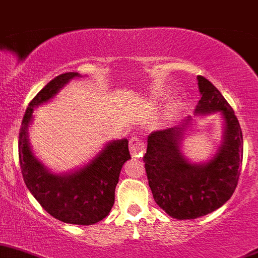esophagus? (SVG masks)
Here are the masks:
<instances>
[{"label":"esophagus","instance_id":"esophagus-1","mask_svg":"<svg viewBox=\"0 0 258 258\" xmlns=\"http://www.w3.org/2000/svg\"><path fill=\"white\" fill-rule=\"evenodd\" d=\"M129 149L133 158L140 159L145 153V144L138 135H134V137H132V139H130Z\"/></svg>","mask_w":258,"mask_h":258}]
</instances>
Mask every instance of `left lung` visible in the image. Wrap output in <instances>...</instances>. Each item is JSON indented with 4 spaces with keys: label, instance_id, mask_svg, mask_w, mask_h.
I'll return each instance as SVG.
<instances>
[{
    "label": "left lung",
    "instance_id": "obj_1",
    "mask_svg": "<svg viewBox=\"0 0 258 258\" xmlns=\"http://www.w3.org/2000/svg\"><path fill=\"white\" fill-rule=\"evenodd\" d=\"M198 86L201 99L194 111L196 118L221 114L224 135L217 150L203 163H194L184 155L181 144L195 121L187 116L174 128L151 133L144 155L154 200L177 220L198 219L221 208L237 186L242 164V132L235 111L208 79L198 76Z\"/></svg>",
    "mask_w": 258,
    "mask_h": 258
}]
</instances>
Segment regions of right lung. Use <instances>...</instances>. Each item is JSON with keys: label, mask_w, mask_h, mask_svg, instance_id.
<instances>
[{"label": "right lung", "mask_w": 258, "mask_h": 258, "mask_svg": "<svg viewBox=\"0 0 258 258\" xmlns=\"http://www.w3.org/2000/svg\"><path fill=\"white\" fill-rule=\"evenodd\" d=\"M77 72L55 77L32 99L26 110L18 140L23 180L30 192L54 219L66 224L93 225L109 215L124 163L130 159L128 139L111 140L87 164L68 172H53L32 150L30 126L33 111L52 100L71 81L81 78Z\"/></svg>", "instance_id": "add662e5"}]
</instances>
